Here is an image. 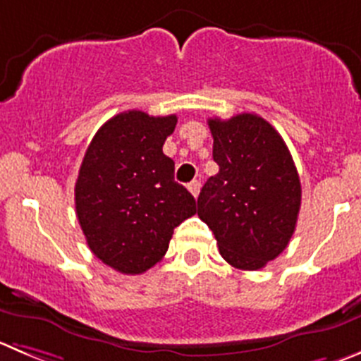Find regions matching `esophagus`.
Returning a JSON list of instances; mask_svg holds the SVG:
<instances>
[{
  "instance_id": "esophagus-1",
  "label": "esophagus",
  "mask_w": 361,
  "mask_h": 361,
  "mask_svg": "<svg viewBox=\"0 0 361 361\" xmlns=\"http://www.w3.org/2000/svg\"><path fill=\"white\" fill-rule=\"evenodd\" d=\"M200 186H202L200 180H191V183L188 184V190H190V193L193 195L195 198H197L198 193H200Z\"/></svg>"
}]
</instances>
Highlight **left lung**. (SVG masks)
<instances>
[{
	"label": "left lung",
	"instance_id": "8db88e82",
	"mask_svg": "<svg viewBox=\"0 0 361 361\" xmlns=\"http://www.w3.org/2000/svg\"><path fill=\"white\" fill-rule=\"evenodd\" d=\"M219 171L198 197V216L230 266L262 269L289 245L301 207V183L278 131L255 113L209 118Z\"/></svg>",
	"mask_w": 361,
	"mask_h": 361
}]
</instances>
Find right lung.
Masks as SVG:
<instances>
[{"instance_id": "right-lung-1", "label": "right lung", "mask_w": 361, "mask_h": 361, "mask_svg": "<svg viewBox=\"0 0 361 361\" xmlns=\"http://www.w3.org/2000/svg\"><path fill=\"white\" fill-rule=\"evenodd\" d=\"M177 116L129 109L95 133L75 180V214L88 248L106 266L142 274L166 253L173 228L197 212V202L173 180L163 154Z\"/></svg>"}]
</instances>
